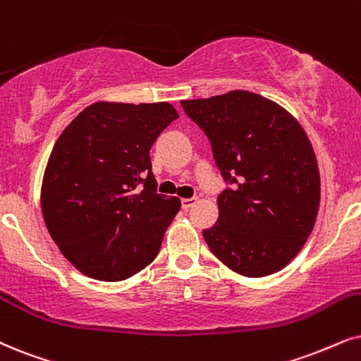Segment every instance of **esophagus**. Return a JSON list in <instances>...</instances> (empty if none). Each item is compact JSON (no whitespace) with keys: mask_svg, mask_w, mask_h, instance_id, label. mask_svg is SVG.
I'll return each mask as SVG.
<instances>
[{"mask_svg":"<svg viewBox=\"0 0 361 361\" xmlns=\"http://www.w3.org/2000/svg\"><path fill=\"white\" fill-rule=\"evenodd\" d=\"M195 203H196L195 196H191V198H183V200H181V208H183L185 212H186V209H190Z\"/></svg>","mask_w":361,"mask_h":361,"instance_id":"34e87169","label":"esophagus"}]
</instances>
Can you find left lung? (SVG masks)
Masks as SVG:
<instances>
[{"mask_svg":"<svg viewBox=\"0 0 361 361\" xmlns=\"http://www.w3.org/2000/svg\"><path fill=\"white\" fill-rule=\"evenodd\" d=\"M207 135L228 185L218 220L203 230L212 253L245 276L286 267L312 233L320 207V173L300 123L271 99L230 91L181 102Z\"/></svg>","mask_w":361,"mask_h":361,"instance_id":"1","label":"left lung"}]
</instances>
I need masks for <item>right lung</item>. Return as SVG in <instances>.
I'll return each mask as SVG.
<instances>
[{
  "instance_id": "add662e5",
  "label": "right lung",
  "mask_w": 361,
  "mask_h": 361,
  "mask_svg": "<svg viewBox=\"0 0 361 361\" xmlns=\"http://www.w3.org/2000/svg\"><path fill=\"white\" fill-rule=\"evenodd\" d=\"M178 118L170 103H93L65 128L41 188L47 228L73 267L102 281L157 258L180 209L157 191L149 149Z\"/></svg>"
}]
</instances>
